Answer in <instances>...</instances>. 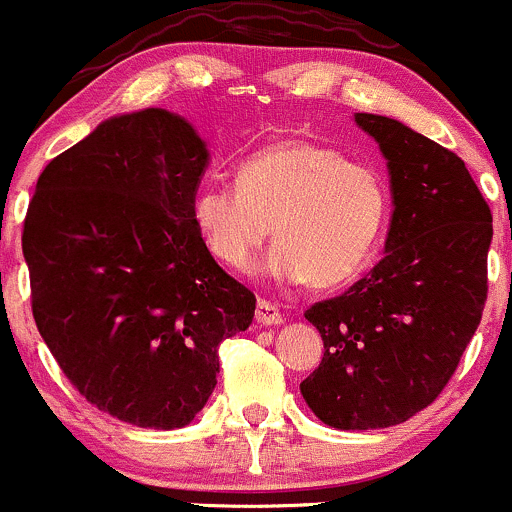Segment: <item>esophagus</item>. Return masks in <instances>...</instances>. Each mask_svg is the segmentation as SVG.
<instances>
[{"label":"esophagus","mask_w":512,"mask_h":512,"mask_svg":"<svg viewBox=\"0 0 512 512\" xmlns=\"http://www.w3.org/2000/svg\"><path fill=\"white\" fill-rule=\"evenodd\" d=\"M256 322L263 324V327H278V324H283V315H280L276 305H271L266 300H258Z\"/></svg>","instance_id":"34e87169"}]
</instances>
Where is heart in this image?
<instances>
[{
  "instance_id": "b5f03b06",
  "label": "heart",
  "mask_w": 512,
  "mask_h": 512,
  "mask_svg": "<svg viewBox=\"0 0 512 512\" xmlns=\"http://www.w3.org/2000/svg\"><path fill=\"white\" fill-rule=\"evenodd\" d=\"M386 212L376 170L300 139L251 153L239 163L236 185H205L192 200V222L217 261L246 271L273 224L268 276L320 290L337 288L366 266Z\"/></svg>"
}]
</instances>
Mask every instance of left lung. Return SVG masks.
Segmentation results:
<instances>
[{"mask_svg": "<svg viewBox=\"0 0 512 512\" xmlns=\"http://www.w3.org/2000/svg\"><path fill=\"white\" fill-rule=\"evenodd\" d=\"M354 122L388 166L386 256L305 312L324 356L300 393L334 430H381L427 408L474 337L493 217L456 153L398 119L359 112Z\"/></svg>", "mask_w": 512, "mask_h": 512, "instance_id": "1", "label": "left lung"}]
</instances>
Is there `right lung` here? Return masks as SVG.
<instances>
[{"instance_id":"obj_1","label":"right lung","mask_w":512,"mask_h":512,"mask_svg":"<svg viewBox=\"0 0 512 512\" xmlns=\"http://www.w3.org/2000/svg\"><path fill=\"white\" fill-rule=\"evenodd\" d=\"M207 166L180 114H119L48 163L26 212L38 332L80 395L129 425H190L217 386L222 339L254 320V293L192 222Z\"/></svg>"}]
</instances>
